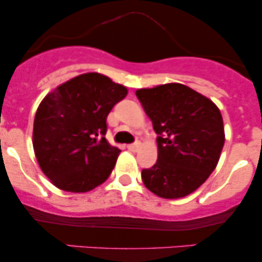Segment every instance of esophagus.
I'll return each instance as SVG.
<instances>
[{
    "label": "esophagus",
    "mask_w": 262,
    "mask_h": 262,
    "mask_svg": "<svg viewBox=\"0 0 262 262\" xmlns=\"http://www.w3.org/2000/svg\"><path fill=\"white\" fill-rule=\"evenodd\" d=\"M140 146V143H133V144H128L127 148L128 150H130V151H137L138 149H139Z\"/></svg>",
    "instance_id": "esophagus-1"
}]
</instances>
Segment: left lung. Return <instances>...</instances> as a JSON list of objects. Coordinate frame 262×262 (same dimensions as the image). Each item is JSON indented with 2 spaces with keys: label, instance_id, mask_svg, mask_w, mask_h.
Returning a JSON list of instances; mask_svg holds the SVG:
<instances>
[{
  "label": "left lung",
  "instance_id": "1",
  "mask_svg": "<svg viewBox=\"0 0 262 262\" xmlns=\"http://www.w3.org/2000/svg\"><path fill=\"white\" fill-rule=\"evenodd\" d=\"M135 95L158 134V160L141 171L144 185L162 198L187 196L218 164L224 145L221 111L181 83L141 89Z\"/></svg>",
  "mask_w": 262,
  "mask_h": 262
}]
</instances>
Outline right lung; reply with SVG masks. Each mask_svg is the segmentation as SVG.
Wrapping results in <instances>:
<instances>
[{"instance_id": "obj_1", "label": "right lung", "mask_w": 262, "mask_h": 262, "mask_svg": "<svg viewBox=\"0 0 262 262\" xmlns=\"http://www.w3.org/2000/svg\"><path fill=\"white\" fill-rule=\"evenodd\" d=\"M124 86L82 74L48 93L33 127V148L45 176L68 192L91 191L110 177L121 150L108 143L107 116Z\"/></svg>"}]
</instances>
